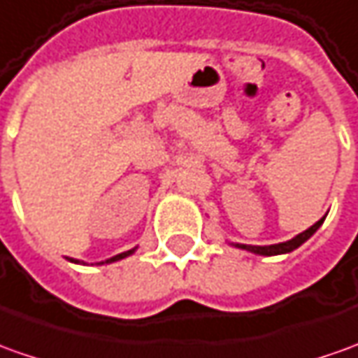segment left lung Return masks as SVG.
Returning <instances> with one entry per match:
<instances>
[{"label": "left lung", "mask_w": 358, "mask_h": 358, "mask_svg": "<svg viewBox=\"0 0 358 358\" xmlns=\"http://www.w3.org/2000/svg\"><path fill=\"white\" fill-rule=\"evenodd\" d=\"M325 217L317 221V223H313L310 229H306L300 235H296L294 239L286 241V243H276V245H264V247H259V245H239V243H231V245H235L237 249H245L249 250V252H255V255H262V257H274V255H286V252H292L294 249H298L300 245H303L306 241L312 237L315 231L322 227V223Z\"/></svg>", "instance_id": "obj_1"}]
</instances>
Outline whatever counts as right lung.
Segmentation results:
<instances>
[{"label":"right lung","instance_id":"add662e5","mask_svg":"<svg viewBox=\"0 0 358 358\" xmlns=\"http://www.w3.org/2000/svg\"><path fill=\"white\" fill-rule=\"evenodd\" d=\"M135 252V249H131V250H125V252H121V255H115V257H111V259H108V261H103V262H99V264H106V262H115V261H121V259H125V257H129V255H133ZM72 262H78L72 259Z\"/></svg>","mask_w":358,"mask_h":358}]
</instances>
